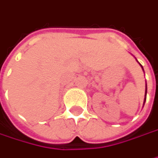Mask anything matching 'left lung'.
<instances>
[{
    "label": "left lung",
    "mask_w": 158,
    "mask_h": 158,
    "mask_svg": "<svg viewBox=\"0 0 158 158\" xmlns=\"http://www.w3.org/2000/svg\"><path fill=\"white\" fill-rule=\"evenodd\" d=\"M141 66H142V65H141ZM142 68H143V67H142ZM145 95H146V90H145Z\"/></svg>",
    "instance_id": "left-lung-1"
}]
</instances>
